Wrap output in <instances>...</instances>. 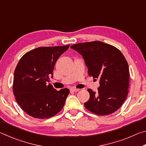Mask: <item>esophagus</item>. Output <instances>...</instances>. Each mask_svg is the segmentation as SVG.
I'll list each match as a JSON object with an SVG mask.
<instances>
[{
    "mask_svg": "<svg viewBox=\"0 0 146 146\" xmlns=\"http://www.w3.org/2000/svg\"><path fill=\"white\" fill-rule=\"evenodd\" d=\"M79 90H80L79 89H76V88H73L71 89V91H73V92H77V91H78Z\"/></svg>",
    "mask_w": 146,
    "mask_h": 146,
    "instance_id": "esophagus-1",
    "label": "esophagus"
}]
</instances>
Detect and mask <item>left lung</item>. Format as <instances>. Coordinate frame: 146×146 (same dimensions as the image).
<instances>
[{
	"mask_svg": "<svg viewBox=\"0 0 146 146\" xmlns=\"http://www.w3.org/2000/svg\"><path fill=\"white\" fill-rule=\"evenodd\" d=\"M71 48L82 55L88 75L100 80L97 93L88 90L90 97L85 108L98 115L115 112L126 98L129 85V66L124 56L117 48L100 41L78 43Z\"/></svg>",
	"mask_w": 146,
	"mask_h": 146,
	"instance_id": "1",
	"label": "left lung"
}]
</instances>
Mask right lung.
<instances>
[{
    "instance_id": "obj_1",
    "label": "right lung",
    "mask_w": 146,
    "mask_h": 146,
    "mask_svg": "<svg viewBox=\"0 0 146 146\" xmlns=\"http://www.w3.org/2000/svg\"><path fill=\"white\" fill-rule=\"evenodd\" d=\"M69 47H39L24 54L17 64L13 93L20 107L31 117L48 118L63 108L70 90L56 91L49 82L56 60Z\"/></svg>"
}]
</instances>
